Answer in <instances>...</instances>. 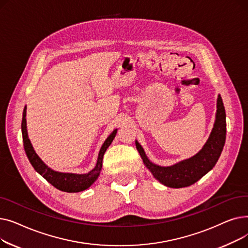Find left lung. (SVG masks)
Returning a JSON list of instances; mask_svg holds the SVG:
<instances>
[{"instance_id": "obj_1", "label": "left lung", "mask_w": 248, "mask_h": 248, "mask_svg": "<svg viewBox=\"0 0 248 248\" xmlns=\"http://www.w3.org/2000/svg\"><path fill=\"white\" fill-rule=\"evenodd\" d=\"M216 107L215 123L209 138L203 148L189 159L172 166H159L149 160L144 149L136 140V147L142 162L160 183L170 188L188 187L212 170L222 153L226 139V114L220 94L217 97Z\"/></svg>"}]
</instances>
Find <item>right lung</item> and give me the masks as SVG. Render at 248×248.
I'll return each mask as SVG.
<instances>
[{"label": "right lung", "instance_id": "obj_1", "mask_svg": "<svg viewBox=\"0 0 248 248\" xmlns=\"http://www.w3.org/2000/svg\"><path fill=\"white\" fill-rule=\"evenodd\" d=\"M26 113H27V106H25L23 110V117H22V136H23V142H24V149L26 152V155L35 169L37 173L40 174L45 180H47L49 183L54 186L56 189L68 192V193H77L81 192L86 189H88L91 185H93L98 176L100 175V171L102 168V159L103 155L106 153L107 149L109 147V145L112 142L116 133L117 128L108 137V139L104 140L102 144L99 153L96 164L93 170L89 171L85 174H76V173H65V172H58L48 167L39 155L36 154L31 141L28 137V131H27V121H26Z\"/></svg>", "mask_w": 248, "mask_h": 248}]
</instances>
